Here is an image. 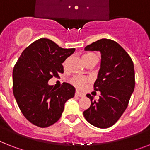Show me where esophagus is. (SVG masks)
Masks as SVG:
<instances>
[{"label": "esophagus", "instance_id": "34e87169", "mask_svg": "<svg viewBox=\"0 0 150 150\" xmlns=\"http://www.w3.org/2000/svg\"><path fill=\"white\" fill-rule=\"evenodd\" d=\"M75 96H79V97H83L85 95H84L82 92H79V91H76V92H75Z\"/></svg>", "mask_w": 150, "mask_h": 150}]
</instances>
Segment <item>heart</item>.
Here are the masks:
<instances>
[{"label": "heart", "instance_id": "b5f03b06", "mask_svg": "<svg viewBox=\"0 0 150 150\" xmlns=\"http://www.w3.org/2000/svg\"><path fill=\"white\" fill-rule=\"evenodd\" d=\"M82 58H83L84 62L86 63V64H88L89 63L93 62H98V57L97 56V54H94V53H86V54H83ZM67 62H68V59H66L63 63L64 67L66 66ZM70 81H71V83L72 84L73 86H75L76 88H82L89 81V79L86 77H82V76H75V77L71 78Z\"/></svg>", "mask_w": 150, "mask_h": 150}]
</instances>
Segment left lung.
Segmentation results:
<instances>
[{
  "label": "left lung",
  "mask_w": 150,
  "mask_h": 150,
  "mask_svg": "<svg viewBox=\"0 0 150 150\" xmlns=\"http://www.w3.org/2000/svg\"><path fill=\"white\" fill-rule=\"evenodd\" d=\"M86 51H99L101 69L94 89L101 95L98 101L87 94L91 105L83 112L90 124L105 129L113 126L123 114L134 91L135 71L132 58L117 42L111 39L95 41L85 47Z\"/></svg>",
  "instance_id": "obj_1"
}]
</instances>
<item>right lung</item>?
<instances>
[{
    "label": "right lung",
    "instance_id": "1",
    "mask_svg": "<svg viewBox=\"0 0 150 150\" xmlns=\"http://www.w3.org/2000/svg\"><path fill=\"white\" fill-rule=\"evenodd\" d=\"M75 48H62L47 38L34 41L23 51L13 69V93L19 109L30 122L52 126L62 116L64 103L75 89L66 82L55 89L47 82L64 72L62 63Z\"/></svg>",
    "mask_w": 150,
    "mask_h": 150
}]
</instances>
